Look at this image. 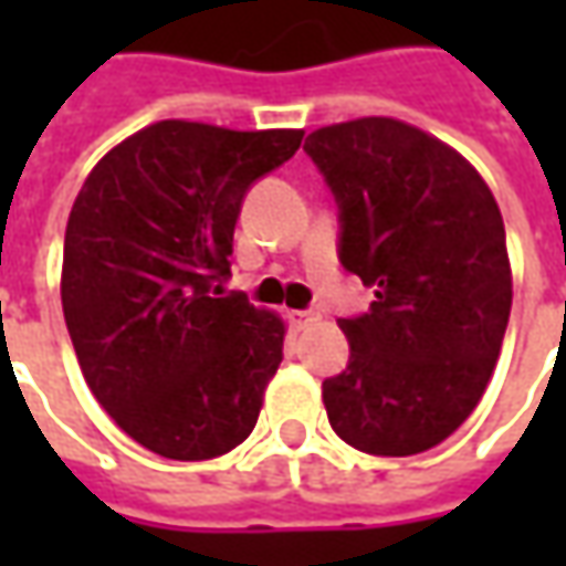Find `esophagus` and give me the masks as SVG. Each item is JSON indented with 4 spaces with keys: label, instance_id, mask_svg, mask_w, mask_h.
I'll return each instance as SVG.
<instances>
[{
    "label": "esophagus",
    "instance_id": "esophagus-1",
    "mask_svg": "<svg viewBox=\"0 0 566 566\" xmlns=\"http://www.w3.org/2000/svg\"><path fill=\"white\" fill-rule=\"evenodd\" d=\"M290 321H293L295 327H312L321 321V312L315 308H298V312H290Z\"/></svg>",
    "mask_w": 566,
    "mask_h": 566
}]
</instances>
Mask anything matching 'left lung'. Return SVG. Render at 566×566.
I'll return each instance as SVG.
<instances>
[{
  "label": "left lung",
  "mask_w": 566,
  "mask_h": 566,
  "mask_svg": "<svg viewBox=\"0 0 566 566\" xmlns=\"http://www.w3.org/2000/svg\"><path fill=\"white\" fill-rule=\"evenodd\" d=\"M339 205V261L375 286L343 317L349 365L324 380L331 428L375 457L450 438L489 387L513 302L497 201L463 154L390 116L305 138Z\"/></svg>",
  "instance_id": "left-lung-1"
}]
</instances>
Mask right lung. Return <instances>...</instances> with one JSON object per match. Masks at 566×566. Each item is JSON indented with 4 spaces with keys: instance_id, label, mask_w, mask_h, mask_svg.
Listing matches in <instances>:
<instances>
[{
    "instance_id": "right-lung-1",
    "label": "right lung",
    "mask_w": 566,
    "mask_h": 566,
    "mask_svg": "<svg viewBox=\"0 0 566 566\" xmlns=\"http://www.w3.org/2000/svg\"><path fill=\"white\" fill-rule=\"evenodd\" d=\"M298 128L232 132L164 119L99 160L62 251V312L91 394L166 460H210L258 422L286 324L213 286L254 179L286 164Z\"/></svg>"
}]
</instances>
